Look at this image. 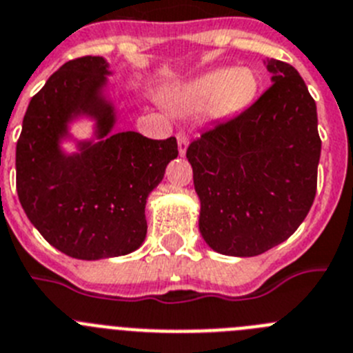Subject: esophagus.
<instances>
[{
    "label": "esophagus",
    "mask_w": 353,
    "mask_h": 353,
    "mask_svg": "<svg viewBox=\"0 0 353 353\" xmlns=\"http://www.w3.org/2000/svg\"><path fill=\"white\" fill-rule=\"evenodd\" d=\"M190 137L186 132H177V144H179V154L183 157L186 153V148H188Z\"/></svg>",
    "instance_id": "1"
}]
</instances>
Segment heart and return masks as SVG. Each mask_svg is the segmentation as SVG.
<instances>
[{
  "label": "heart",
  "mask_w": 353,
  "mask_h": 353,
  "mask_svg": "<svg viewBox=\"0 0 353 353\" xmlns=\"http://www.w3.org/2000/svg\"><path fill=\"white\" fill-rule=\"evenodd\" d=\"M256 90L259 79L253 70H212L184 88L177 105L183 110H202L211 105L214 116L232 117L252 103Z\"/></svg>",
  "instance_id": "obj_1"
}]
</instances>
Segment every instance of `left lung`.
Returning <instances> with one entry per match:
<instances>
[{"mask_svg": "<svg viewBox=\"0 0 353 353\" xmlns=\"http://www.w3.org/2000/svg\"><path fill=\"white\" fill-rule=\"evenodd\" d=\"M252 105L190 142L200 234L218 253L255 256L287 241L316 195L320 148L313 97L288 63Z\"/></svg>", "mask_w": 353, "mask_h": 353, "instance_id": "obj_1", "label": "left lung"}]
</instances>
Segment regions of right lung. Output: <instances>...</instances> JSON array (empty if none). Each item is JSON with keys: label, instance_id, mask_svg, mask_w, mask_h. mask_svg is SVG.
<instances>
[{"label": "right lung", "instance_id": "right-lung-1", "mask_svg": "<svg viewBox=\"0 0 353 353\" xmlns=\"http://www.w3.org/2000/svg\"><path fill=\"white\" fill-rule=\"evenodd\" d=\"M107 63L98 56L70 59L31 98L15 151L17 195L47 243L82 260L119 256L145 239L144 208L165 167L177 157L176 137L116 133L63 157L59 135L72 114L98 117L100 135L114 125L112 107L98 97Z\"/></svg>", "mask_w": 353, "mask_h": 353}]
</instances>
